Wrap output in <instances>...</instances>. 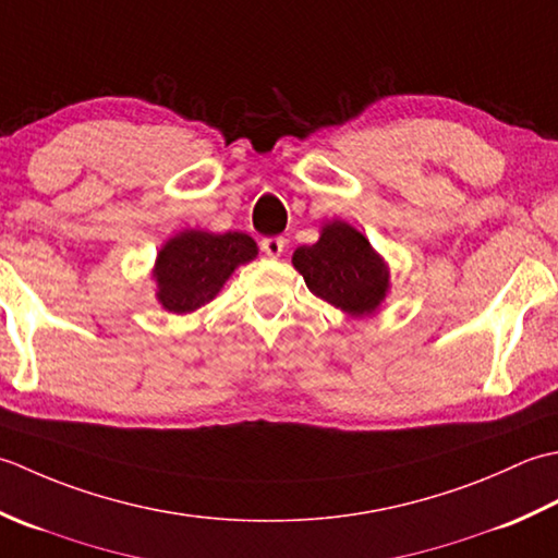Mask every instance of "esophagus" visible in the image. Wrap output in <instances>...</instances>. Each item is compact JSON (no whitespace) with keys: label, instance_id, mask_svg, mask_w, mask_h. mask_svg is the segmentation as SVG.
Here are the masks:
<instances>
[{"label":"esophagus","instance_id":"1","mask_svg":"<svg viewBox=\"0 0 558 558\" xmlns=\"http://www.w3.org/2000/svg\"><path fill=\"white\" fill-rule=\"evenodd\" d=\"M283 247H287L283 238H265V241H263V253L267 257H279L283 253Z\"/></svg>","mask_w":558,"mask_h":558}]
</instances>
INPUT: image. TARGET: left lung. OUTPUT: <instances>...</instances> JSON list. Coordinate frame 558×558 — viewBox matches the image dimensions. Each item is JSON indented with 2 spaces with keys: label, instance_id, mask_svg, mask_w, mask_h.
<instances>
[{
  "label": "left lung",
  "instance_id": "1",
  "mask_svg": "<svg viewBox=\"0 0 558 558\" xmlns=\"http://www.w3.org/2000/svg\"><path fill=\"white\" fill-rule=\"evenodd\" d=\"M291 263L317 299L351 317L373 315L390 289L385 259L375 253L368 238L347 221L325 223L320 241L301 245Z\"/></svg>",
  "mask_w": 558,
  "mask_h": 558
}]
</instances>
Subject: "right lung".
<instances>
[{
	"instance_id": "add662e5",
	"label": "right lung",
	"mask_w": 558,
	"mask_h": 558,
	"mask_svg": "<svg viewBox=\"0 0 558 558\" xmlns=\"http://www.w3.org/2000/svg\"><path fill=\"white\" fill-rule=\"evenodd\" d=\"M255 257L257 243L247 233H178L158 250L156 299L170 313L197 311L223 289L235 267Z\"/></svg>"
}]
</instances>
